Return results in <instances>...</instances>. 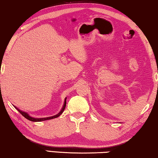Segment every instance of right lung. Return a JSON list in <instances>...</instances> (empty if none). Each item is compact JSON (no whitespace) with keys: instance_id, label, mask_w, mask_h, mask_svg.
<instances>
[{"instance_id":"1","label":"right lung","mask_w":158,"mask_h":158,"mask_svg":"<svg viewBox=\"0 0 158 158\" xmlns=\"http://www.w3.org/2000/svg\"><path fill=\"white\" fill-rule=\"evenodd\" d=\"M65 106H66V98H65V101H64V105H63V106H62V110L61 111H60V112H59V114H57V115H55V116H50V117H47V118H33V117H31V116H30L29 114H28L27 113H26V112H23V111H20V110H19V109H17L16 107H15L16 108V109L18 110V111H19V113H20L21 115H22L23 116H24V117L26 118H27L28 120H29V121H31V122H42V121H44V120H48V119H52V118H57V117H58V116H60V115H61L62 114V112L64 111V109H65Z\"/></svg>"}]
</instances>
